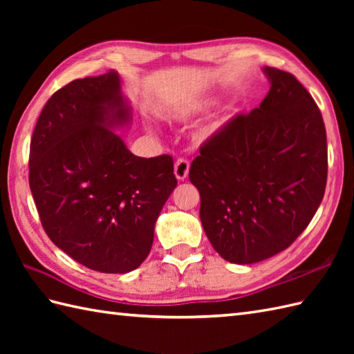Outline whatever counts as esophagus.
<instances>
[{"label":"esophagus","mask_w":354,"mask_h":354,"mask_svg":"<svg viewBox=\"0 0 354 354\" xmlns=\"http://www.w3.org/2000/svg\"><path fill=\"white\" fill-rule=\"evenodd\" d=\"M190 170V161L187 158H178L175 162V176L179 181H184V179L189 176Z\"/></svg>","instance_id":"esophagus-1"}]
</instances>
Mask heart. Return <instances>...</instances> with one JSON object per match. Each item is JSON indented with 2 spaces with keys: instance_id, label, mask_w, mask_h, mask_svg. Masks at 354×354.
<instances>
[{
  "instance_id": "obj_1",
  "label": "heart",
  "mask_w": 354,
  "mask_h": 354,
  "mask_svg": "<svg viewBox=\"0 0 354 354\" xmlns=\"http://www.w3.org/2000/svg\"><path fill=\"white\" fill-rule=\"evenodd\" d=\"M213 100H202V102H196L193 103L192 106L189 108V112H202V111H207L209 106H213Z\"/></svg>"
}]
</instances>
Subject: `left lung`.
<instances>
[{"instance_id":"1","label":"left lung","mask_w":354,"mask_h":354,"mask_svg":"<svg viewBox=\"0 0 354 354\" xmlns=\"http://www.w3.org/2000/svg\"><path fill=\"white\" fill-rule=\"evenodd\" d=\"M270 89L201 146L190 181L201 222L222 259L237 265L289 248L324 198L327 137L321 111L290 73L265 66Z\"/></svg>"}]
</instances>
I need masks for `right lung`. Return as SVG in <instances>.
Masks as SVG:
<instances>
[{
	"instance_id": "add662e5",
	"label": "right lung",
	"mask_w": 354,
	"mask_h": 354,
	"mask_svg": "<svg viewBox=\"0 0 354 354\" xmlns=\"http://www.w3.org/2000/svg\"><path fill=\"white\" fill-rule=\"evenodd\" d=\"M131 120L115 71L53 94L30 141L28 183L42 227L71 259L106 274L137 269L175 189L173 158L135 156L112 127Z\"/></svg>"
}]
</instances>
